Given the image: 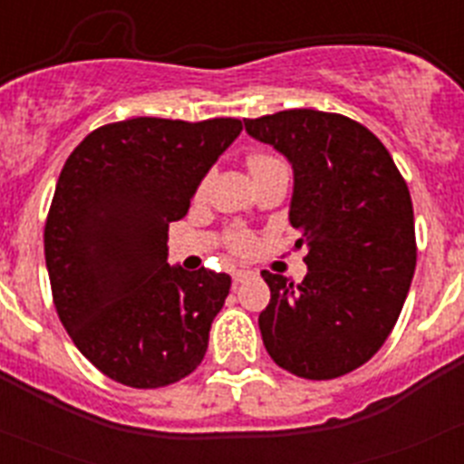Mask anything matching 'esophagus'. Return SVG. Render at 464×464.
Here are the masks:
<instances>
[{
    "label": "esophagus",
    "instance_id": "34e87169",
    "mask_svg": "<svg viewBox=\"0 0 464 464\" xmlns=\"http://www.w3.org/2000/svg\"><path fill=\"white\" fill-rule=\"evenodd\" d=\"M253 272L251 269H232V281L235 283H244L246 278H251Z\"/></svg>",
    "mask_w": 464,
    "mask_h": 464
}]
</instances>
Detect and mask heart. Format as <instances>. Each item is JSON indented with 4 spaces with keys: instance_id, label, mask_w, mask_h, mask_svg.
Here are the masks:
<instances>
[{
    "instance_id": "obj_1",
    "label": "heart",
    "mask_w": 464,
    "mask_h": 464,
    "mask_svg": "<svg viewBox=\"0 0 464 464\" xmlns=\"http://www.w3.org/2000/svg\"><path fill=\"white\" fill-rule=\"evenodd\" d=\"M269 162H274V158H269V155H253L251 158V171L257 169V167H265L269 165ZM204 190H207V181L199 183V188H197V197H202ZM256 237L248 232V229H232L227 235V248L232 253H237V256H248V253L256 251Z\"/></svg>"
}]
</instances>
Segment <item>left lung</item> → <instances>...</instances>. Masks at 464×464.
<instances>
[{"label":"left lung","instance_id":"8db88e82","mask_svg":"<svg viewBox=\"0 0 464 464\" xmlns=\"http://www.w3.org/2000/svg\"><path fill=\"white\" fill-rule=\"evenodd\" d=\"M293 165L290 225L306 248L304 281L262 272L257 318L274 362L302 379L358 370L395 327L416 269L413 204L383 143L360 122L314 109L244 121Z\"/></svg>","mask_w":464,"mask_h":464}]
</instances>
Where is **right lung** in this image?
I'll use <instances>...</instances> for the list:
<instances>
[{"label": "right lung", "mask_w": 464, "mask_h": 464, "mask_svg": "<svg viewBox=\"0 0 464 464\" xmlns=\"http://www.w3.org/2000/svg\"><path fill=\"white\" fill-rule=\"evenodd\" d=\"M239 132L237 118H132L90 132L64 162L44 229L53 302L109 379L162 388L204 360L232 278L169 267L167 232Z\"/></svg>", "instance_id": "1"}]
</instances>
